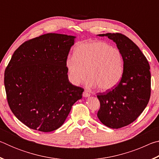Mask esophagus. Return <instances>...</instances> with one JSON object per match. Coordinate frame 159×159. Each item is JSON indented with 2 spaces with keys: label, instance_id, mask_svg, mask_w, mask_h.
Here are the masks:
<instances>
[{
  "label": "esophagus",
  "instance_id": "esophagus-1",
  "mask_svg": "<svg viewBox=\"0 0 159 159\" xmlns=\"http://www.w3.org/2000/svg\"><path fill=\"white\" fill-rule=\"evenodd\" d=\"M83 96L84 97V98H87V97H90V94L88 92V91L85 90L84 92L83 93Z\"/></svg>",
  "mask_w": 159,
  "mask_h": 159
}]
</instances>
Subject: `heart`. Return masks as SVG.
Masks as SVG:
<instances>
[{"label":"heart","instance_id":"1","mask_svg":"<svg viewBox=\"0 0 159 159\" xmlns=\"http://www.w3.org/2000/svg\"><path fill=\"white\" fill-rule=\"evenodd\" d=\"M69 78L74 85H79L88 76L89 84L102 91L116 86L123 74V57L118 48L104 41L80 43L75 48L73 57L66 60Z\"/></svg>","mask_w":159,"mask_h":159}]
</instances>
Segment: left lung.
I'll return each instance as SVG.
<instances>
[{
	"label": "left lung",
	"mask_w": 159,
	"mask_h": 159,
	"mask_svg": "<svg viewBox=\"0 0 159 159\" xmlns=\"http://www.w3.org/2000/svg\"><path fill=\"white\" fill-rule=\"evenodd\" d=\"M116 43L123 57L121 80L111 90L98 94L100 108L98 117L104 125L118 129L134 121L146 108L151 95L149 62L135 43L125 35L99 34Z\"/></svg>",
	"instance_id": "1"
}]
</instances>
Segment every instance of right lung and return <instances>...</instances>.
Listing matches in <instances>:
<instances>
[{
	"instance_id": "add662e5",
	"label": "right lung",
	"mask_w": 159,
	"mask_h": 159,
	"mask_svg": "<svg viewBox=\"0 0 159 159\" xmlns=\"http://www.w3.org/2000/svg\"><path fill=\"white\" fill-rule=\"evenodd\" d=\"M75 38L50 33L29 40L15 51L5 69L10 108L29 128L57 130L82 98L84 90L69 82L65 66Z\"/></svg>"
}]
</instances>
